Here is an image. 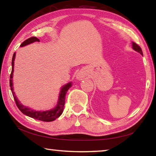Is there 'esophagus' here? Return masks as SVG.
<instances>
[{
  "mask_svg": "<svg viewBox=\"0 0 156 156\" xmlns=\"http://www.w3.org/2000/svg\"><path fill=\"white\" fill-rule=\"evenodd\" d=\"M86 74L87 73H86V71L81 70L77 73V75H76V78H77L78 80H83V79L86 76Z\"/></svg>",
  "mask_w": 156,
  "mask_h": 156,
  "instance_id": "34e87169",
  "label": "esophagus"
}]
</instances>
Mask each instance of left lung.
I'll return each mask as SVG.
<instances>
[{
	"mask_svg": "<svg viewBox=\"0 0 156 156\" xmlns=\"http://www.w3.org/2000/svg\"><path fill=\"white\" fill-rule=\"evenodd\" d=\"M133 49L136 50V51H137V52H138L139 53H140V54H141L142 55H143V53H142V49H141V48H140L138 45L137 44V43H134V42H133Z\"/></svg>",
	"mask_w": 156,
	"mask_h": 156,
	"instance_id": "left-lung-1",
	"label": "left lung"
}]
</instances>
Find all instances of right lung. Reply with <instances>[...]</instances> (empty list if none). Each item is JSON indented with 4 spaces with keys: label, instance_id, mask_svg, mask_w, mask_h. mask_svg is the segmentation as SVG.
<instances>
[{
    "label": "right lung",
    "instance_id": "obj_1",
    "mask_svg": "<svg viewBox=\"0 0 156 156\" xmlns=\"http://www.w3.org/2000/svg\"><path fill=\"white\" fill-rule=\"evenodd\" d=\"M35 41L39 42L40 40L35 37H30L29 39L25 40V41L23 42L21 44H20V46L21 47L25 46V45H28L30 44V43H32ZM15 56H16V54H15L14 52L13 55V57H12V72H11V74H10V76H9V86L10 88H11L12 95H13L14 101L16 102L17 107L25 115L29 116L30 117H32V118H34L35 119H38V120L43 121V122L54 121L55 119L58 118V117H59L63 113V107H64V104H65L66 95V93H67V91L68 90V89L72 86V84H71V83H68L61 88L58 104L55 108L50 110V111L41 112V111H36L32 109L27 108V107L24 106L23 104L20 103L19 101L17 99L16 95H15L14 92L13 90V83H12V76H13V72H14V61L15 58Z\"/></svg>",
    "mask_w": 156,
    "mask_h": 156
}]
</instances>
